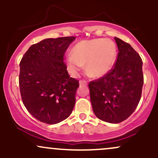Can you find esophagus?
<instances>
[{"label": "esophagus", "instance_id": "1", "mask_svg": "<svg viewBox=\"0 0 158 158\" xmlns=\"http://www.w3.org/2000/svg\"><path fill=\"white\" fill-rule=\"evenodd\" d=\"M79 85H80V86H86L87 85H88V81L86 80H80L79 81Z\"/></svg>", "mask_w": 158, "mask_h": 158}]
</instances>
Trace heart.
<instances>
[{
    "label": "heart",
    "mask_w": 158,
    "mask_h": 158,
    "mask_svg": "<svg viewBox=\"0 0 158 158\" xmlns=\"http://www.w3.org/2000/svg\"><path fill=\"white\" fill-rule=\"evenodd\" d=\"M71 55L67 57L69 69L77 72L86 65L90 76L101 77L112 68L117 58V47L111 40L96 39L84 40L72 48Z\"/></svg>",
    "instance_id": "heart-1"
}]
</instances>
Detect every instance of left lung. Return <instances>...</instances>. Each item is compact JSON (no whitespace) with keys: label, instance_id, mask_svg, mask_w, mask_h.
Returning a JSON list of instances; mask_svg holds the SVG:
<instances>
[{"label":"left lung","instance_id":"obj_1","mask_svg":"<svg viewBox=\"0 0 158 158\" xmlns=\"http://www.w3.org/2000/svg\"><path fill=\"white\" fill-rule=\"evenodd\" d=\"M114 39L118 47L114 66L103 77L90 81L88 88L95 115L105 122L119 123L131 115L140 100L143 61L129 44Z\"/></svg>","mask_w":158,"mask_h":158}]
</instances>
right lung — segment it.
<instances>
[{
	"instance_id": "obj_1",
	"label": "right lung",
	"mask_w": 158,
	"mask_h": 158,
	"mask_svg": "<svg viewBox=\"0 0 158 158\" xmlns=\"http://www.w3.org/2000/svg\"><path fill=\"white\" fill-rule=\"evenodd\" d=\"M73 36L47 39L32 44L20 61L21 99L32 116L47 124L67 119L76 102L79 80L71 78L64 61Z\"/></svg>"
}]
</instances>
